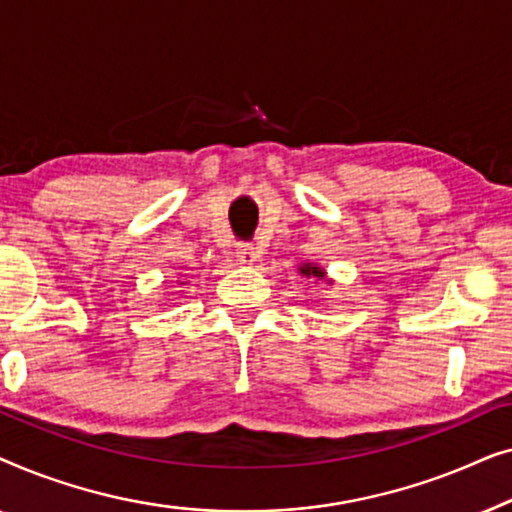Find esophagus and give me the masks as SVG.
<instances>
[{
  "label": "esophagus",
  "mask_w": 512,
  "mask_h": 512,
  "mask_svg": "<svg viewBox=\"0 0 512 512\" xmlns=\"http://www.w3.org/2000/svg\"><path fill=\"white\" fill-rule=\"evenodd\" d=\"M237 258H240V263H247V265H251V263H256L258 258H261V247H258V244H240V247H237Z\"/></svg>",
  "instance_id": "obj_1"
}]
</instances>
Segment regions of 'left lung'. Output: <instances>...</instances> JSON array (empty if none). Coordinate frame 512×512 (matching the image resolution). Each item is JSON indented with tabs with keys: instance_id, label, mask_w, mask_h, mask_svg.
Instances as JSON below:
<instances>
[{
	"instance_id": "left-lung-1",
	"label": "left lung",
	"mask_w": 512,
	"mask_h": 512,
	"mask_svg": "<svg viewBox=\"0 0 512 512\" xmlns=\"http://www.w3.org/2000/svg\"><path fill=\"white\" fill-rule=\"evenodd\" d=\"M300 272H303V275H307V277L324 279V272H321L319 268H312V265H303V268H300Z\"/></svg>"
}]
</instances>
